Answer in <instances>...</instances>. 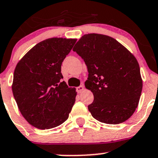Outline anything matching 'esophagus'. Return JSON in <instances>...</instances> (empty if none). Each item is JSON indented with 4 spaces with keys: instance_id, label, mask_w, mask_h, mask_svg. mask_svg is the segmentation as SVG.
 <instances>
[{
    "instance_id": "34e87169",
    "label": "esophagus",
    "mask_w": 158,
    "mask_h": 158,
    "mask_svg": "<svg viewBox=\"0 0 158 158\" xmlns=\"http://www.w3.org/2000/svg\"><path fill=\"white\" fill-rule=\"evenodd\" d=\"M84 90V86L83 85H81V86H78V87H77V93H82Z\"/></svg>"
}]
</instances>
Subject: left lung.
I'll list each match as a JSON object with an SVG mask.
<instances>
[{
  "instance_id": "8db88e82",
  "label": "left lung",
  "mask_w": 158,
  "mask_h": 158,
  "mask_svg": "<svg viewBox=\"0 0 158 158\" xmlns=\"http://www.w3.org/2000/svg\"><path fill=\"white\" fill-rule=\"evenodd\" d=\"M87 67L85 87L94 96L88 110L96 120L118 124L137 108L142 90L138 61L133 54L108 35L87 34L73 48Z\"/></svg>"
}]
</instances>
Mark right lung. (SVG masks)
<instances>
[{
  "mask_svg": "<svg viewBox=\"0 0 158 158\" xmlns=\"http://www.w3.org/2000/svg\"><path fill=\"white\" fill-rule=\"evenodd\" d=\"M76 41L75 38L46 39L18 62L12 90L20 113L31 126L47 130L69 118L77 92L61 82V65Z\"/></svg>",
  "mask_w": 158,
  "mask_h": 158,
  "instance_id": "obj_1",
  "label": "right lung"
}]
</instances>
